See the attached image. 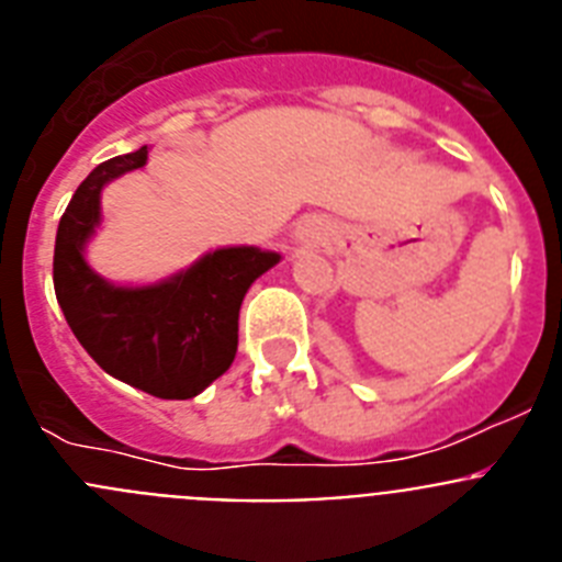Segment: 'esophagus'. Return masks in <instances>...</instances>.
I'll list each match as a JSON object with an SVG mask.
<instances>
[{
  "mask_svg": "<svg viewBox=\"0 0 562 562\" xmlns=\"http://www.w3.org/2000/svg\"><path fill=\"white\" fill-rule=\"evenodd\" d=\"M326 236H329V225H326L324 220H304L297 222L295 227V238L297 241H304V245H317V241H326Z\"/></svg>",
  "mask_w": 562,
  "mask_h": 562,
  "instance_id": "obj_1",
  "label": "esophagus"
}]
</instances>
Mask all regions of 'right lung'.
Here are the masks:
<instances>
[{
  "mask_svg": "<svg viewBox=\"0 0 562 562\" xmlns=\"http://www.w3.org/2000/svg\"><path fill=\"white\" fill-rule=\"evenodd\" d=\"M146 160V146L112 157L78 186L58 222L53 284L69 329L106 374L160 400H191L231 369L241 301L281 256L222 247L160 284H109L83 247L101 225L103 186Z\"/></svg>",
  "mask_w": 562,
  "mask_h": 562,
  "instance_id": "right-lung-1",
  "label": "right lung"
}]
</instances>
